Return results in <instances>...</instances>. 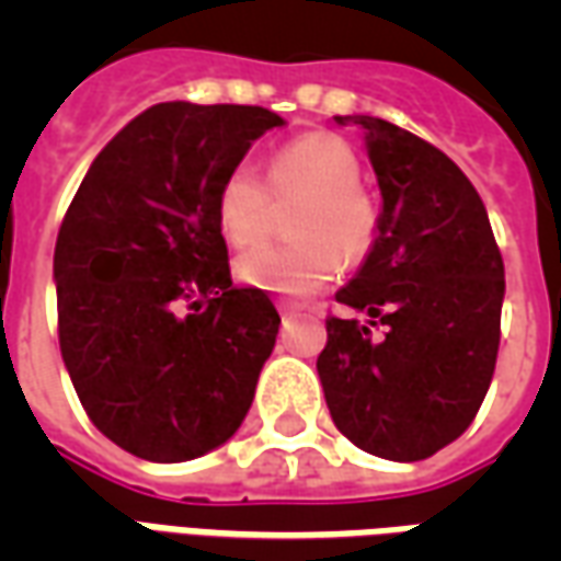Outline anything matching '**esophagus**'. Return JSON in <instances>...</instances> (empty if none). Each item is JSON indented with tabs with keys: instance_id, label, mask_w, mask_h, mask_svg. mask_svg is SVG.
I'll return each mask as SVG.
<instances>
[{
	"instance_id": "1",
	"label": "esophagus",
	"mask_w": 561,
	"mask_h": 561,
	"mask_svg": "<svg viewBox=\"0 0 561 561\" xmlns=\"http://www.w3.org/2000/svg\"><path fill=\"white\" fill-rule=\"evenodd\" d=\"M276 309H279L282 318H294V316H300V312H304V306L294 304V300H285V297H279V300H276Z\"/></svg>"
}]
</instances>
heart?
I'll return each mask as SVG.
<instances>
[{"label": "heart", "instance_id": "b5f03b06", "mask_svg": "<svg viewBox=\"0 0 561 561\" xmlns=\"http://www.w3.org/2000/svg\"><path fill=\"white\" fill-rule=\"evenodd\" d=\"M360 173L357 152L328 131H309L276 149L267 185L249 161L233 164L216 192V219L231 245L267 233L270 195L304 197L291 219L294 243L249 249L237 257V276L261 291L304 297L336 279L345 261L360 264L381 231V209L360 185Z\"/></svg>", "mask_w": 561, "mask_h": 561}]
</instances>
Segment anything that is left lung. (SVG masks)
Here are the masks:
<instances>
[{
	"mask_svg": "<svg viewBox=\"0 0 561 561\" xmlns=\"http://www.w3.org/2000/svg\"><path fill=\"white\" fill-rule=\"evenodd\" d=\"M357 126L381 188V231L336 300L318 354L330 417L376 457H433L469 430L493 381L505 264L481 195L442 149L378 116ZM382 328V336L371 330Z\"/></svg>",
	"mask_w": 561,
	"mask_h": 561,
	"instance_id": "obj_1",
	"label": "left lung"
}]
</instances>
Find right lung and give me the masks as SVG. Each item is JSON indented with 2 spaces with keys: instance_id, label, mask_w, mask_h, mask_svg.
I'll use <instances>...</instances> for the list:
<instances>
[{
  "instance_id": "add662e5",
  "label": "right lung",
  "mask_w": 561,
  "mask_h": 561,
  "mask_svg": "<svg viewBox=\"0 0 561 561\" xmlns=\"http://www.w3.org/2000/svg\"><path fill=\"white\" fill-rule=\"evenodd\" d=\"M282 123L252 104H156L95 156L62 219V360L83 412L135 457H204L255 400L279 312L233 288L216 192Z\"/></svg>"
}]
</instances>
